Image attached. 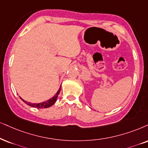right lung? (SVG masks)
Wrapping results in <instances>:
<instances>
[{
    "label": "right lung",
    "instance_id": "1",
    "mask_svg": "<svg viewBox=\"0 0 148 148\" xmlns=\"http://www.w3.org/2000/svg\"><path fill=\"white\" fill-rule=\"evenodd\" d=\"M61 87H59V91H57V93H56L55 96H54V97H52V98L49 99V100L47 101H45V102H41V103H38V104H34V103H31V102H27V101H24V100H22H22H23L26 104H28V105L33 106V107L38 108H48L55 104V102H56V100H57V99L58 95L59 94V93H60V91H61Z\"/></svg>",
    "mask_w": 148,
    "mask_h": 148
}]
</instances>
